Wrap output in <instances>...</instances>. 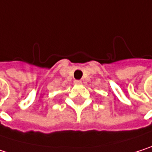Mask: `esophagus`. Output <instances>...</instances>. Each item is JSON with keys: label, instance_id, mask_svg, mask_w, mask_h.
Masks as SVG:
<instances>
[{"label": "esophagus", "instance_id": "34e87169", "mask_svg": "<svg viewBox=\"0 0 152 152\" xmlns=\"http://www.w3.org/2000/svg\"><path fill=\"white\" fill-rule=\"evenodd\" d=\"M82 82H81V80H74V84L75 85H80Z\"/></svg>", "mask_w": 152, "mask_h": 152}]
</instances>
